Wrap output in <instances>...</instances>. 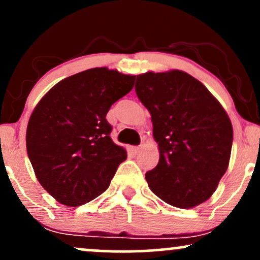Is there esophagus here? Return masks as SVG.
<instances>
[{
  "label": "esophagus",
  "mask_w": 260,
  "mask_h": 260,
  "mask_svg": "<svg viewBox=\"0 0 260 260\" xmlns=\"http://www.w3.org/2000/svg\"><path fill=\"white\" fill-rule=\"evenodd\" d=\"M140 149H142L140 147H131V153L134 154V155L138 154L140 151Z\"/></svg>",
  "instance_id": "34e87169"
}]
</instances>
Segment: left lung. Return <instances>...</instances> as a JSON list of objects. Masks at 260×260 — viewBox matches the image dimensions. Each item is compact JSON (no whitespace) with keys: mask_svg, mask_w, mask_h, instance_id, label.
<instances>
[{"mask_svg":"<svg viewBox=\"0 0 260 260\" xmlns=\"http://www.w3.org/2000/svg\"><path fill=\"white\" fill-rule=\"evenodd\" d=\"M136 92L148 109L159 145L149 187L172 207L189 209L215 192L229 166L234 131L221 104L182 71L137 76Z\"/></svg>","mask_w":260,"mask_h":260,"instance_id":"obj_1","label":"left lung"}]
</instances>
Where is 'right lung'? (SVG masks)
I'll return each mask as SVG.
<instances>
[{
    "mask_svg": "<svg viewBox=\"0 0 260 260\" xmlns=\"http://www.w3.org/2000/svg\"><path fill=\"white\" fill-rule=\"evenodd\" d=\"M134 76L106 67L68 77L32 111L26 151L38 181L61 204L78 207L110 186L127 151L112 142L110 107L128 94Z\"/></svg>",
    "mask_w": 260,
    "mask_h": 260,
    "instance_id": "1",
    "label": "right lung"
}]
</instances>
